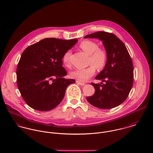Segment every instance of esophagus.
I'll list each match as a JSON object with an SVG mask.
<instances>
[{
    "label": "esophagus",
    "mask_w": 153,
    "mask_h": 153,
    "mask_svg": "<svg viewBox=\"0 0 153 153\" xmlns=\"http://www.w3.org/2000/svg\"><path fill=\"white\" fill-rule=\"evenodd\" d=\"M76 82L77 83V84H78L79 85H82V86H83V85H84L85 84V83H84V82H79V81H76Z\"/></svg>",
    "instance_id": "34e87169"
}]
</instances>
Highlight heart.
Segmentation results:
<instances>
[{
  "mask_svg": "<svg viewBox=\"0 0 153 153\" xmlns=\"http://www.w3.org/2000/svg\"><path fill=\"white\" fill-rule=\"evenodd\" d=\"M79 48L83 51L89 54L87 68L76 69L70 74L72 78L76 79L79 82H85L92 77L95 73L96 68L102 69L107 65L108 61V53L105 49L98 47V44L91 40H84L79 45ZM70 51L65 52L62 57L64 65L69 68L71 66L69 56Z\"/></svg>",
  "mask_w": 153,
  "mask_h": 153,
  "instance_id": "obj_1",
  "label": "heart"
}]
</instances>
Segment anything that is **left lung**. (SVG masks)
I'll return each mask as SVG.
<instances>
[{
    "label": "left lung",
    "instance_id": "1",
    "mask_svg": "<svg viewBox=\"0 0 153 153\" xmlns=\"http://www.w3.org/2000/svg\"><path fill=\"white\" fill-rule=\"evenodd\" d=\"M84 38L101 40L108 53L107 65L95 77L105 84L92 82L95 92L88 97L87 101L101 109L116 107L127 99L133 85L134 68L129 52L124 44L112 33L98 31Z\"/></svg>",
    "mask_w": 153,
    "mask_h": 153
}]
</instances>
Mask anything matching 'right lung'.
<instances>
[{"label":"right lung","instance_id":"right-lung-1","mask_svg":"<svg viewBox=\"0 0 153 153\" xmlns=\"http://www.w3.org/2000/svg\"><path fill=\"white\" fill-rule=\"evenodd\" d=\"M77 42V39L45 38L23 52L16 69L17 85L30 107L48 111L61 103L66 88L75 82V79L62 78L67 74L62 57ZM51 80L52 84L48 82Z\"/></svg>","mask_w":153,"mask_h":153}]
</instances>
